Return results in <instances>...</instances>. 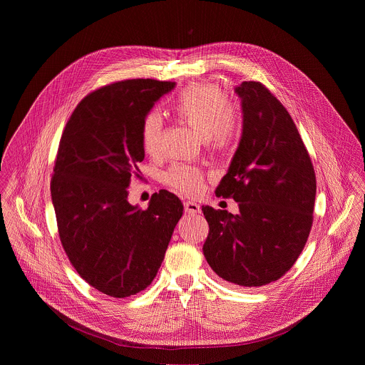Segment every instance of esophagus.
Listing matches in <instances>:
<instances>
[{
	"instance_id": "34e87169",
	"label": "esophagus",
	"mask_w": 365,
	"mask_h": 365,
	"mask_svg": "<svg viewBox=\"0 0 365 365\" xmlns=\"http://www.w3.org/2000/svg\"><path fill=\"white\" fill-rule=\"evenodd\" d=\"M185 211L190 215H195V214H200V206L196 203V202H192V200H187L185 202Z\"/></svg>"
}]
</instances>
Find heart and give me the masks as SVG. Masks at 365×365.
<instances>
[{
  "label": "heart",
  "instance_id": "heart-1",
  "mask_svg": "<svg viewBox=\"0 0 365 365\" xmlns=\"http://www.w3.org/2000/svg\"><path fill=\"white\" fill-rule=\"evenodd\" d=\"M172 108L179 120L217 148H224L230 143L234 131L232 107L217 86L192 85L176 96ZM140 135L143 150L150 155H158L163 135L160 114L151 111L143 118ZM165 182L182 193L196 195L202 189L203 176L197 169L175 165L165 173Z\"/></svg>",
  "mask_w": 365,
  "mask_h": 365
}]
</instances>
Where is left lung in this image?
I'll use <instances>...</instances> for the list:
<instances>
[{
  "instance_id": "1",
  "label": "left lung",
  "mask_w": 365,
  "mask_h": 365,
  "mask_svg": "<svg viewBox=\"0 0 365 365\" xmlns=\"http://www.w3.org/2000/svg\"><path fill=\"white\" fill-rule=\"evenodd\" d=\"M242 131L215 193L237 215L202 206L210 224L203 255L225 282L259 287L279 280L300 255L314 221L317 178L282 102L259 82L235 86Z\"/></svg>"
}]
</instances>
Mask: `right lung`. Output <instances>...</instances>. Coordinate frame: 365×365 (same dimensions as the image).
I'll list each match as a JSON object with an SVG mask.
<instances>
[{"label": "right lung", "instance_id": "obj_1", "mask_svg": "<svg viewBox=\"0 0 365 365\" xmlns=\"http://www.w3.org/2000/svg\"><path fill=\"white\" fill-rule=\"evenodd\" d=\"M175 86L154 79L103 86L78 103L61 138L50 183L59 237L79 276L113 297L153 282L183 214L165 189L144 211L127 189L144 159L143 118Z\"/></svg>", "mask_w": 365, "mask_h": 365}]
</instances>
